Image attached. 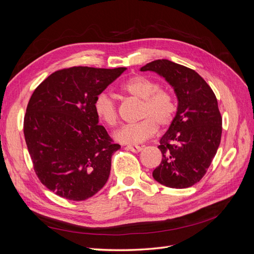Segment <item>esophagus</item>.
I'll return each instance as SVG.
<instances>
[{
    "label": "esophagus",
    "mask_w": 254,
    "mask_h": 254,
    "mask_svg": "<svg viewBox=\"0 0 254 254\" xmlns=\"http://www.w3.org/2000/svg\"><path fill=\"white\" fill-rule=\"evenodd\" d=\"M126 149H128V150H130V151H132V152L137 153V152H140L143 148L141 147V146H137V145H130V146H127Z\"/></svg>",
    "instance_id": "esophagus-1"
}]
</instances>
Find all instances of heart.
<instances>
[{
  "mask_svg": "<svg viewBox=\"0 0 254 254\" xmlns=\"http://www.w3.org/2000/svg\"><path fill=\"white\" fill-rule=\"evenodd\" d=\"M121 91L141 103L140 119L136 124L121 127L114 139L124 144H136L149 139L157 131V126L164 129L170 126L177 111L175 99L171 93L162 90L160 84L145 76H133L121 86ZM97 118L106 125L113 126L118 122V110L113 99L107 94H98L94 101Z\"/></svg>",
  "mask_w": 254,
  "mask_h": 254,
  "instance_id": "1",
  "label": "heart"
}]
</instances>
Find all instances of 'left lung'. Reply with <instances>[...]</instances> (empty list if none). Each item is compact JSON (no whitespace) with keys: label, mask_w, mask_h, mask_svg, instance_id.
<instances>
[{"label":"left lung","mask_w":254,"mask_h":254,"mask_svg":"<svg viewBox=\"0 0 254 254\" xmlns=\"http://www.w3.org/2000/svg\"><path fill=\"white\" fill-rule=\"evenodd\" d=\"M141 71L164 77L178 99L175 119L160 139L162 161L152 172L153 179L167 188H190L205 175L220 144L216 96L197 72L171 60L151 61Z\"/></svg>","instance_id":"1"}]
</instances>
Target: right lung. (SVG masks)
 I'll use <instances>...</instances> for the list:
<instances>
[{
    "label": "right lung",
    "mask_w": 254,
    "mask_h": 254,
    "mask_svg": "<svg viewBox=\"0 0 254 254\" xmlns=\"http://www.w3.org/2000/svg\"><path fill=\"white\" fill-rule=\"evenodd\" d=\"M126 67L73 66L56 71L36 88L24 117V136L34 170L56 195L81 201L109 178L121 148L98 125L94 101Z\"/></svg>",
    "instance_id": "1"
}]
</instances>
